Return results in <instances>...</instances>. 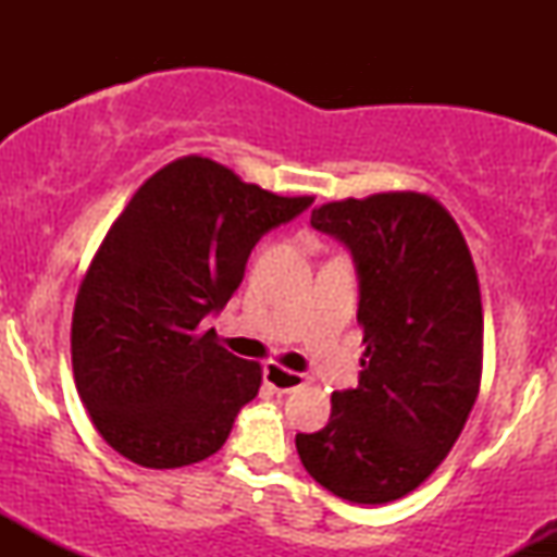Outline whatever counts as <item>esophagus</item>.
<instances>
[{
    "instance_id": "esophagus-1",
    "label": "esophagus",
    "mask_w": 557,
    "mask_h": 557,
    "mask_svg": "<svg viewBox=\"0 0 557 557\" xmlns=\"http://www.w3.org/2000/svg\"><path fill=\"white\" fill-rule=\"evenodd\" d=\"M264 382L277 393H293V389L309 385V374L290 372V369H283L280 363H267L264 367Z\"/></svg>"
}]
</instances>
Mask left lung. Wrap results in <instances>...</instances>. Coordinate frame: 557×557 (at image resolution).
Returning <instances> with one entry per match:
<instances>
[{
  "label": "left lung",
  "mask_w": 557,
  "mask_h": 557,
  "mask_svg": "<svg viewBox=\"0 0 557 557\" xmlns=\"http://www.w3.org/2000/svg\"><path fill=\"white\" fill-rule=\"evenodd\" d=\"M311 227L341 240L359 277V387L332 393L324 430L296 434L304 469L343 500L393 503L456 445L482 376V296L443 203L376 194L324 203Z\"/></svg>",
  "instance_id": "left-lung-1"
}]
</instances>
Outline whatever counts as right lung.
Segmentation results:
<instances>
[{
	"label": "right lung",
	"instance_id": "1",
	"mask_svg": "<svg viewBox=\"0 0 557 557\" xmlns=\"http://www.w3.org/2000/svg\"><path fill=\"white\" fill-rule=\"evenodd\" d=\"M311 196H274L207 157H183L138 188L83 277L73 374L107 445L146 469H177L225 445L257 398L261 367L201 332L243 283L253 246Z\"/></svg>",
	"mask_w": 557,
	"mask_h": 557
}]
</instances>
